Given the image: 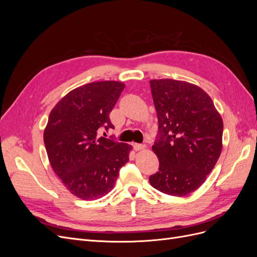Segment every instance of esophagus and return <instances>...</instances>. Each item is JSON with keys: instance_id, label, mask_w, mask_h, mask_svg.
I'll return each instance as SVG.
<instances>
[{"instance_id": "1", "label": "esophagus", "mask_w": 257, "mask_h": 257, "mask_svg": "<svg viewBox=\"0 0 257 257\" xmlns=\"http://www.w3.org/2000/svg\"><path fill=\"white\" fill-rule=\"evenodd\" d=\"M133 147H134V149H135L136 151L143 150V149H145V148H146V146L143 145V144H133Z\"/></svg>"}]
</instances>
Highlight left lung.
I'll use <instances>...</instances> for the list:
<instances>
[{
	"label": "left lung",
	"instance_id": "left-lung-1",
	"mask_svg": "<svg viewBox=\"0 0 257 257\" xmlns=\"http://www.w3.org/2000/svg\"><path fill=\"white\" fill-rule=\"evenodd\" d=\"M159 135L152 146L160 161L150 176L154 189L185 196L206 181L222 152L223 121L207 93L174 79L150 80Z\"/></svg>",
	"mask_w": 257,
	"mask_h": 257
}]
</instances>
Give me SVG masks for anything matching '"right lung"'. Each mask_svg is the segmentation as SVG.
Returning a JSON list of instances; mask_svg holds the SVG:
<instances>
[{
  "label": "right lung",
  "instance_id": "1",
  "mask_svg": "<svg viewBox=\"0 0 257 257\" xmlns=\"http://www.w3.org/2000/svg\"><path fill=\"white\" fill-rule=\"evenodd\" d=\"M125 84L87 83L68 92L51 110L44 143L53 172L73 195L83 200L110 192L120 168L128 162L132 146L98 137L113 128L109 113Z\"/></svg>",
  "mask_w": 257,
  "mask_h": 257
}]
</instances>
